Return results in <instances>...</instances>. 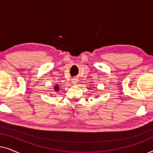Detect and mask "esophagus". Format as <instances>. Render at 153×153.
Returning <instances> with one entry per match:
<instances>
[{
  "mask_svg": "<svg viewBox=\"0 0 153 153\" xmlns=\"http://www.w3.org/2000/svg\"><path fill=\"white\" fill-rule=\"evenodd\" d=\"M77 83H78V80L76 79H73L72 80V83H73L74 85L77 84Z\"/></svg>",
  "mask_w": 153,
  "mask_h": 153,
  "instance_id": "esophagus-1",
  "label": "esophagus"
}]
</instances>
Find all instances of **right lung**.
<instances>
[{
	"label": "right lung",
	"instance_id": "add662e5",
	"mask_svg": "<svg viewBox=\"0 0 153 153\" xmlns=\"http://www.w3.org/2000/svg\"><path fill=\"white\" fill-rule=\"evenodd\" d=\"M59 85H58V84H56L55 86L53 87V89H54V91L55 92H58V91H59Z\"/></svg>",
	"mask_w": 153,
	"mask_h": 153
}]
</instances>
